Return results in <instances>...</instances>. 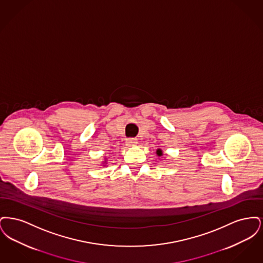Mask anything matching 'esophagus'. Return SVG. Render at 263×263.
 Instances as JSON below:
<instances>
[{"label": "esophagus", "instance_id": "1", "mask_svg": "<svg viewBox=\"0 0 263 263\" xmlns=\"http://www.w3.org/2000/svg\"><path fill=\"white\" fill-rule=\"evenodd\" d=\"M125 143L128 147L135 146L138 143L137 139L136 138H128V139H126Z\"/></svg>", "mask_w": 263, "mask_h": 263}]
</instances>
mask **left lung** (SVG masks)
Here are the masks:
<instances>
[{
  "instance_id": "obj_1",
  "label": "left lung",
  "mask_w": 263,
  "mask_h": 263,
  "mask_svg": "<svg viewBox=\"0 0 263 263\" xmlns=\"http://www.w3.org/2000/svg\"><path fill=\"white\" fill-rule=\"evenodd\" d=\"M156 153H157V156H158V157H162V156H163V151L161 150V149H158Z\"/></svg>"
}]
</instances>
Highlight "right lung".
<instances>
[{"label":"right lung","instance_id":"add662e5","mask_svg":"<svg viewBox=\"0 0 263 263\" xmlns=\"http://www.w3.org/2000/svg\"><path fill=\"white\" fill-rule=\"evenodd\" d=\"M103 165H105V164H103Z\"/></svg>","mask_w":263,"mask_h":263}]
</instances>
